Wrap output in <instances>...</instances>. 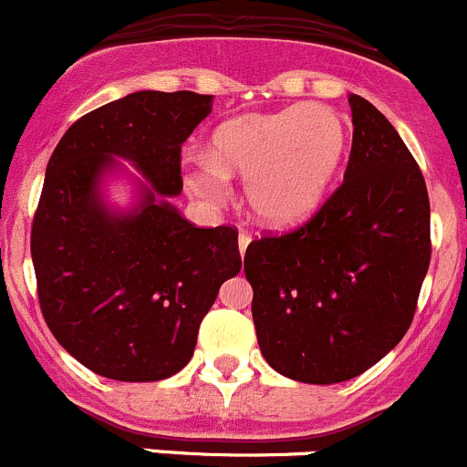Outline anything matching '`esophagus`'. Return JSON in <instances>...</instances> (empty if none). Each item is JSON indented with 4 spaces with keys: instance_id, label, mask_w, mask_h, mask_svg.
<instances>
[{
    "instance_id": "obj_1",
    "label": "esophagus",
    "mask_w": 467,
    "mask_h": 467,
    "mask_svg": "<svg viewBox=\"0 0 467 467\" xmlns=\"http://www.w3.org/2000/svg\"><path fill=\"white\" fill-rule=\"evenodd\" d=\"M250 243H252L250 234H247V231H241V234H238V250H241V254H245V250Z\"/></svg>"
}]
</instances>
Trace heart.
Returning a JSON list of instances; mask_svg holds the SVG:
<instances>
[{"label": "heart", "instance_id": "obj_1", "mask_svg": "<svg viewBox=\"0 0 467 467\" xmlns=\"http://www.w3.org/2000/svg\"><path fill=\"white\" fill-rule=\"evenodd\" d=\"M346 146L344 119L326 105L245 114L217 128L211 153L190 160L188 185L217 202L226 194V174L245 171V199L254 215L275 226L293 224L323 202Z\"/></svg>", "mask_w": 467, "mask_h": 467}]
</instances>
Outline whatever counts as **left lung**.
<instances>
[{"label": "left lung", "mask_w": 467, "mask_h": 467, "mask_svg": "<svg viewBox=\"0 0 467 467\" xmlns=\"http://www.w3.org/2000/svg\"><path fill=\"white\" fill-rule=\"evenodd\" d=\"M348 103L344 183L307 222L245 252L261 353L300 383H341L385 358L410 327L431 261L420 164L369 100Z\"/></svg>", "instance_id": "obj_1"}]
</instances>
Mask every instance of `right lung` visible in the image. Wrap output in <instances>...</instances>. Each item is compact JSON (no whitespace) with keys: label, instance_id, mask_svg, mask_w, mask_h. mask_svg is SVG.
Returning <instances> with one entry per match:
<instances>
[{"label":"right lung","instance_id":"1","mask_svg":"<svg viewBox=\"0 0 467 467\" xmlns=\"http://www.w3.org/2000/svg\"><path fill=\"white\" fill-rule=\"evenodd\" d=\"M211 100L130 93L78 119L47 162L31 224L38 303L55 339L98 376L150 383L179 374L222 282L241 273L236 229H199L164 199L183 190L181 144ZM114 154L151 183L126 216L97 194Z\"/></svg>","mask_w":467,"mask_h":467}]
</instances>
